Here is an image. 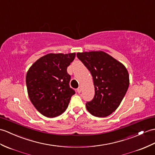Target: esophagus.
Returning <instances> with one entry per match:
<instances>
[{"mask_svg": "<svg viewBox=\"0 0 155 155\" xmlns=\"http://www.w3.org/2000/svg\"><path fill=\"white\" fill-rule=\"evenodd\" d=\"M81 91H82L81 87H78V88H77V92H78V93H81Z\"/></svg>", "mask_w": 155, "mask_h": 155, "instance_id": "34e87169", "label": "esophagus"}]
</instances>
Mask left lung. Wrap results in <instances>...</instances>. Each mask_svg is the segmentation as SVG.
<instances>
[{"label":"left lung","mask_w":155,"mask_h":155,"mask_svg":"<svg viewBox=\"0 0 155 155\" xmlns=\"http://www.w3.org/2000/svg\"><path fill=\"white\" fill-rule=\"evenodd\" d=\"M79 60L91 72L95 94L86 103V109L93 116H110L120 106L129 85L126 68L108 54L102 51L77 53Z\"/></svg>","instance_id":"8db88e82"}]
</instances>
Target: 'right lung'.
<instances>
[{
    "instance_id": "right-lung-1",
    "label": "right lung",
    "mask_w": 155,
    "mask_h": 155,
    "mask_svg": "<svg viewBox=\"0 0 155 155\" xmlns=\"http://www.w3.org/2000/svg\"><path fill=\"white\" fill-rule=\"evenodd\" d=\"M75 55V53H49L29 69L26 78L29 98L44 116L55 117L62 114L75 94L70 88L71 75L67 71Z\"/></svg>"
}]
</instances>
